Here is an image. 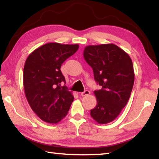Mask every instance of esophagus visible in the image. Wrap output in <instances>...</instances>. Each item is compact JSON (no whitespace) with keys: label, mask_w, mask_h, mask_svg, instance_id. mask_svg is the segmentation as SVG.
<instances>
[{"label":"esophagus","mask_w":159,"mask_h":159,"mask_svg":"<svg viewBox=\"0 0 159 159\" xmlns=\"http://www.w3.org/2000/svg\"><path fill=\"white\" fill-rule=\"evenodd\" d=\"M90 92L89 90H86L84 91V92H83V93H80V95H81L82 97H85V96H87L88 95H90Z\"/></svg>","instance_id":"esophagus-1"}]
</instances>
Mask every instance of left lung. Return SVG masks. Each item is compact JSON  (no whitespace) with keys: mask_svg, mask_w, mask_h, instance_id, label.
Returning a JSON list of instances; mask_svg holds the SVG:
<instances>
[{"mask_svg":"<svg viewBox=\"0 0 159 159\" xmlns=\"http://www.w3.org/2000/svg\"><path fill=\"white\" fill-rule=\"evenodd\" d=\"M83 56L101 86L94 92L97 105L90 110V115L99 124H106L119 115L130 98L134 80L133 62L130 56L114 44L88 45Z\"/></svg>","mask_w":159,"mask_h":159,"instance_id":"1","label":"left lung"}]
</instances>
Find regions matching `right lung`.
<instances>
[{
	"label": "right lung",
	"mask_w": 159,
	"mask_h": 159,
	"mask_svg": "<svg viewBox=\"0 0 159 159\" xmlns=\"http://www.w3.org/2000/svg\"><path fill=\"white\" fill-rule=\"evenodd\" d=\"M79 45L49 43L35 50L26 60L23 83L29 105L43 121L57 123L66 116L74 96L66 85L61 64L79 49Z\"/></svg>",
	"instance_id": "add662e5"
}]
</instances>
